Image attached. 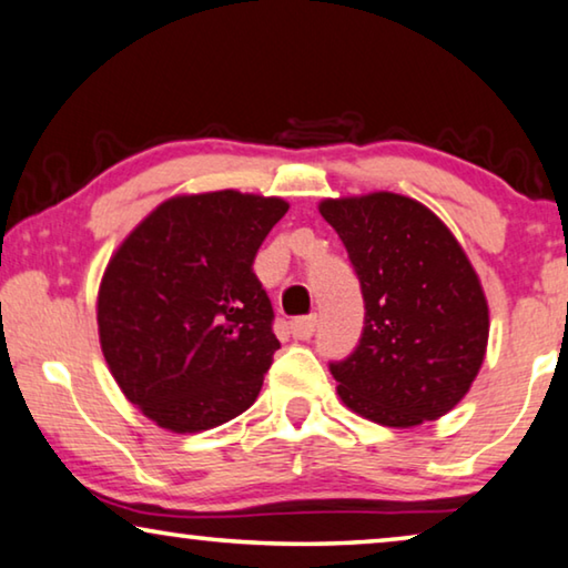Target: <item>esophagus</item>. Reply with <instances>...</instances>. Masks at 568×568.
<instances>
[{
	"instance_id": "1",
	"label": "esophagus",
	"mask_w": 568,
	"mask_h": 568,
	"mask_svg": "<svg viewBox=\"0 0 568 568\" xmlns=\"http://www.w3.org/2000/svg\"><path fill=\"white\" fill-rule=\"evenodd\" d=\"M315 325H317V317L315 315L294 317L292 320V335L297 341H307V338H312V333H315Z\"/></svg>"
}]
</instances>
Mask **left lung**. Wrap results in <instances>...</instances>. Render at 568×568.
<instances>
[{
	"mask_svg": "<svg viewBox=\"0 0 568 568\" xmlns=\"http://www.w3.org/2000/svg\"><path fill=\"white\" fill-rule=\"evenodd\" d=\"M361 282L364 333L331 364L345 407L386 427L438 420L466 397L489 341L479 276L425 204L392 192L320 202Z\"/></svg>",
	"mask_w": 568,
	"mask_h": 568,
	"instance_id": "obj_1",
	"label": "left lung"
}]
</instances>
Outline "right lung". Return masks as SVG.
<instances>
[{
	"label": "right lung",
	"instance_id": "right-lung-1",
	"mask_svg": "<svg viewBox=\"0 0 568 568\" xmlns=\"http://www.w3.org/2000/svg\"><path fill=\"white\" fill-rule=\"evenodd\" d=\"M290 204L235 189L171 196L104 268L106 366L145 417L200 433L256 402L278 341L253 258Z\"/></svg>",
	"mask_w": 568,
	"mask_h": 568
}]
</instances>
